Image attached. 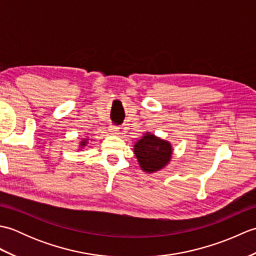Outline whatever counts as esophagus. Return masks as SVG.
Listing matches in <instances>:
<instances>
[{"label":"esophagus","instance_id":"obj_1","mask_svg":"<svg viewBox=\"0 0 256 256\" xmlns=\"http://www.w3.org/2000/svg\"><path fill=\"white\" fill-rule=\"evenodd\" d=\"M110 132H111V134H114V135H116V134H118V131H120V126H118V125H110Z\"/></svg>","mask_w":256,"mask_h":256}]
</instances>
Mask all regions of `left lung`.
I'll return each mask as SVG.
<instances>
[{"label": "left lung", "instance_id": "left-lung-1", "mask_svg": "<svg viewBox=\"0 0 256 256\" xmlns=\"http://www.w3.org/2000/svg\"><path fill=\"white\" fill-rule=\"evenodd\" d=\"M172 146L167 140L146 133L134 145V153L140 168L146 172H154L165 167L172 157Z\"/></svg>", "mask_w": 256, "mask_h": 256}]
</instances>
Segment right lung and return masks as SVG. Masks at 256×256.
I'll list each match as a JSON object with an SVG mask.
<instances>
[{
  "instance_id": "obj_1",
  "label": "right lung",
  "mask_w": 256,
  "mask_h": 256,
  "mask_svg": "<svg viewBox=\"0 0 256 256\" xmlns=\"http://www.w3.org/2000/svg\"><path fill=\"white\" fill-rule=\"evenodd\" d=\"M86 140H82V142H81V146H86Z\"/></svg>"
}]
</instances>
